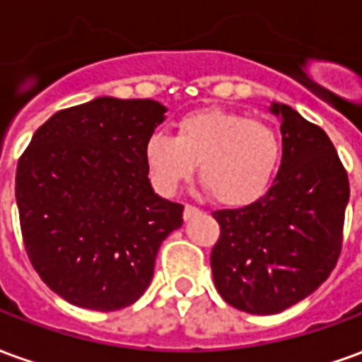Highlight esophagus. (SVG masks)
I'll list each match as a JSON object with an SVG mask.
<instances>
[{"label": "esophagus", "instance_id": "34e87169", "mask_svg": "<svg viewBox=\"0 0 362 362\" xmlns=\"http://www.w3.org/2000/svg\"><path fill=\"white\" fill-rule=\"evenodd\" d=\"M196 213H199L197 207H194V205H186V207H184V219H192Z\"/></svg>", "mask_w": 362, "mask_h": 362}]
</instances>
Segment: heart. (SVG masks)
<instances>
[{
  "mask_svg": "<svg viewBox=\"0 0 362 362\" xmlns=\"http://www.w3.org/2000/svg\"><path fill=\"white\" fill-rule=\"evenodd\" d=\"M153 186L173 196L196 173L219 204L244 205L266 192L281 155L272 127L228 110H197L176 122L174 137L153 134L145 141Z\"/></svg>",
  "mask_w": 362,
  "mask_h": 362,
  "instance_id": "1",
  "label": "heart"
}]
</instances>
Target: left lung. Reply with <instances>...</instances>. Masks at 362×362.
Masks as SVG:
<instances>
[{
    "label": "left lung",
    "instance_id": "8db88e82",
    "mask_svg": "<svg viewBox=\"0 0 362 362\" xmlns=\"http://www.w3.org/2000/svg\"><path fill=\"white\" fill-rule=\"evenodd\" d=\"M283 158L266 196L240 209L213 211L221 235L211 250L219 295L248 314H277L329 277L343 244L349 178L334 143L287 104Z\"/></svg>",
    "mask_w": 362,
    "mask_h": 362
}]
</instances>
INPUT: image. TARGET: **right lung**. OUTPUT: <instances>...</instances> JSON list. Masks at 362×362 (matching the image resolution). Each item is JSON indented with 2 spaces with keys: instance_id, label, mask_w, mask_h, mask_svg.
Instances as JSON below:
<instances>
[{
  "instance_id": "1",
  "label": "right lung",
  "mask_w": 362,
  "mask_h": 362,
  "mask_svg": "<svg viewBox=\"0 0 362 362\" xmlns=\"http://www.w3.org/2000/svg\"><path fill=\"white\" fill-rule=\"evenodd\" d=\"M165 112L151 98L100 96L56 112L21 155L25 250L67 303L100 312L134 304L163 240L182 227L184 205L153 192L143 155Z\"/></svg>"
}]
</instances>
